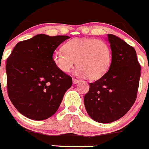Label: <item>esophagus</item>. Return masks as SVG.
<instances>
[{"label": "esophagus", "instance_id": "esophagus-1", "mask_svg": "<svg viewBox=\"0 0 149 149\" xmlns=\"http://www.w3.org/2000/svg\"><path fill=\"white\" fill-rule=\"evenodd\" d=\"M79 82V80H77V79H76L75 78H73V84H78Z\"/></svg>", "mask_w": 149, "mask_h": 149}]
</instances>
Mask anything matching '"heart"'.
I'll use <instances>...</instances> for the list:
<instances>
[{"label": "heart", "instance_id": "obj_1", "mask_svg": "<svg viewBox=\"0 0 149 149\" xmlns=\"http://www.w3.org/2000/svg\"><path fill=\"white\" fill-rule=\"evenodd\" d=\"M53 52L52 60L57 68L68 73L76 65L75 73L80 77L98 79L109 69L112 52L106 42L93 38H74Z\"/></svg>", "mask_w": 149, "mask_h": 149}]
</instances>
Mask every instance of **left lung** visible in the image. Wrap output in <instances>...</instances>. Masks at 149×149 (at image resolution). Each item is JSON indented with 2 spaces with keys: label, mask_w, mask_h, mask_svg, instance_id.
<instances>
[{
  "label": "left lung",
  "mask_w": 149,
  "mask_h": 149,
  "mask_svg": "<svg viewBox=\"0 0 149 149\" xmlns=\"http://www.w3.org/2000/svg\"><path fill=\"white\" fill-rule=\"evenodd\" d=\"M112 62L106 73L90 83L84 105L91 119L109 123L124 116L134 104L139 89L141 65L134 48L108 34Z\"/></svg>",
  "instance_id": "1"
}]
</instances>
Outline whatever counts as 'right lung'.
I'll return each mask as SVG.
<instances>
[{
  "label": "right lung",
  "instance_id": "1",
  "mask_svg": "<svg viewBox=\"0 0 149 149\" xmlns=\"http://www.w3.org/2000/svg\"><path fill=\"white\" fill-rule=\"evenodd\" d=\"M68 36L44 34L19 42L6 61L7 90L21 114L34 120L50 118L59 108L72 78L58 70L52 56Z\"/></svg>",
  "mask_w": 149,
  "mask_h": 149
}]
</instances>
